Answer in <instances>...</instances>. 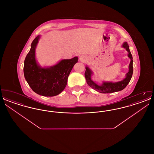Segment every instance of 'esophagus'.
<instances>
[{
	"label": "esophagus",
	"instance_id": "1",
	"mask_svg": "<svg viewBox=\"0 0 154 154\" xmlns=\"http://www.w3.org/2000/svg\"><path fill=\"white\" fill-rule=\"evenodd\" d=\"M79 60L82 62H85L87 60V57L85 55H81L79 57Z\"/></svg>",
	"mask_w": 154,
	"mask_h": 154
}]
</instances>
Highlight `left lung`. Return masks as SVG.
<instances>
[{"label": "left lung", "mask_w": 154, "mask_h": 154, "mask_svg": "<svg viewBox=\"0 0 154 154\" xmlns=\"http://www.w3.org/2000/svg\"><path fill=\"white\" fill-rule=\"evenodd\" d=\"M122 47H124L126 49V50L128 52V56L131 59L130 64L129 65V72L126 74V77L124 79L116 82H103L102 85H98L91 79V76L93 74V72L88 66H87L85 67L86 70L85 72V77L86 81L90 87L93 88L96 91L102 94H110L122 91L127 86V85L129 84V82L131 80L133 72V57L132 54L129 50V45L128 44L127 42H124L123 43Z\"/></svg>", "instance_id": "1"}]
</instances>
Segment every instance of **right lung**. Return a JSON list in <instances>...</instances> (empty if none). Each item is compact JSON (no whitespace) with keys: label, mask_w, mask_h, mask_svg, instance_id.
I'll use <instances>...</instances> for the list:
<instances>
[{"label":"right lung","mask_w":154,"mask_h":154,"mask_svg":"<svg viewBox=\"0 0 154 154\" xmlns=\"http://www.w3.org/2000/svg\"><path fill=\"white\" fill-rule=\"evenodd\" d=\"M40 36L33 40L27 54L23 66L25 79L31 89L37 94L44 96L58 95L66 87L67 79L78 57L62 59L54 66L42 67L38 65L35 50Z\"/></svg>","instance_id":"right-lung-1"}]
</instances>
